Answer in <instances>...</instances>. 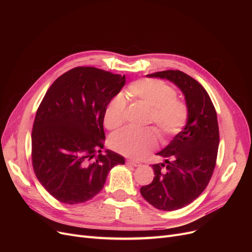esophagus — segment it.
<instances>
[{
  "label": "esophagus",
  "mask_w": 252,
  "mask_h": 252,
  "mask_svg": "<svg viewBox=\"0 0 252 252\" xmlns=\"http://www.w3.org/2000/svg\"><path fill=\"white\" fill-rule=\"evenodd\" d=\"M126 163H127V164H129V165H133V166H135V167H137V166H140V165H141V163H140V162L135 161V160H126Z\"/></svg>",
  "instance_id": "esophagus-1"
}]
</instances>
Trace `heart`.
Returning <instances> with one entry per match:
<instances>
[{
  "label": "heart",
  "instance_id": "1",
  "mask_svg": "<svg viewBox=\"0 0 252 252\" xmlns=\"http://www.w3.org/2000/svg\"><path fill=\"white\" fill-rule=\"evenodd\" d=\"M129 95L135 101L150 108L149 123L157 126L162 139L173 137L184 128L188 122V106L176 98V91L158 79H140L128 86ZM126 98L118 94L106 106L104 125L108 129L121 126L125 122ZM110 147L123 155L136 158L144 157L157 145L155 129L135 130L124 128L110 138Z\"/></svg>",
  "mask_w": 252,
  "mask_h": 252
}]
</instances>
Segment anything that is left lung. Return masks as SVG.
Returning a JSON list of instances; mask_svg holds the SVG:
<instances>
[{
    "label": "left lung",
    "mask_w": 252,
    "mask_h": 252,
    "mask_svg": "<svg viewBox=\"0 0 252 252\" xmlns=\"http://www.w3.org/2000/svg\"><path fill=\"white\" fill-rule=\"evenodd\" d=\"M147 76L175 84L188 106L186 126L157 153L164 161L152 165L155 177L140 190L155 208L177 210L199 197L213 176L220 144L217 112L205 89L188 74L165 70Z\"/></svg>",
    "instance_id": "obj_1"
}]
</instances>
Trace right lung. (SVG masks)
<instances>
[{"label":"right lung","mask_w":252,"mask_h":252,"mask_svg":"<svg viewBox=\"0 0 252 252\" xmlns=\"http://www.w3.org/2000/svg\"><path fill=\"white\" fill-rule=\"evenodd\" d=\"M125 85L126 75L75 67L47 91L32 126V166L58 201L78 204L92 199L103 189L110 169L125 164L124 156L101 151L106 106Z\"/></svg>","instance_id":"1"}]
</instances>
